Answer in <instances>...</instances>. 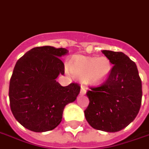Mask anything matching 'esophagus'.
I'll return each mask as SVG.
<instances>
[{
    "label": "esophagus",
    "instance_id": "esophagus-1",
    "mask_svg": "<svg viewBox=\"0 0 149 149\" xmlns=\"http://www.w3.org/2000/svg\"><path fill=\"white\" fill-rule=\"evenodd\" d=\"M86 93H87V88L84 87H81L80 94H81V95H85Z\"/></svg>",
    "mask_w": 149,
    "mask_h": 149
}]
</instances>
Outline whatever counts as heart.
I'll return each mask as SVG.
<instances>
[{"mask_svg":"<svg viewBox=\"0 0 149 149\" xmlns=\"http://www.w3.org/2000/svg\"><path fill=\"white\" fill-rule=\"evenodd\" d=\"M66 71L88 86L97 87L105 83L113 71V64L106 56L92 57L77 56L70 66L65 64Z\"/></svg>","mask_w":149,"mask_h":149,"instance_id":"1","label":"heart"}]
</instances>
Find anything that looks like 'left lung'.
<instances>
[{"mask_svg":"<svg viewBox=\"0 0 149 149\" xmlns=\"http://www.w3.org/2000/svg\"><path fill=\"white\" fill-rule=\"evenodd\" d=\"M102 52L111 61L113 71L105 83L87 92L89 105L84 113L93 128L115 133L137 117L142 102V81L137 65L123 52Z\"/></svg>","mask_w":149,"mask_h":149,"instance_id":"obj_1","label":"left lung"}]
</instances>
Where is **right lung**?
Returning <instances> with one entry per match:
<instances>
[{
    "label": "right lung",
    "mask_w": 149,
    "mask_h": 149,
    "mask_svg": "<svg viewBox=\"0 0 149 149\" xmlns=\"http://www.w3.org/2000/svg\"><path fill=\"white\" fill-rule=\"evenodd\" d=\"M68 50L51 46L34 47L16 62L9 87L11 112L28 130L42 133L54 129L62 122L66 105L73 102L80 86L62 87L56 81L64 74L60 57Z\"/></svg>",
    "instance_id": "1"
}]
</instances>
